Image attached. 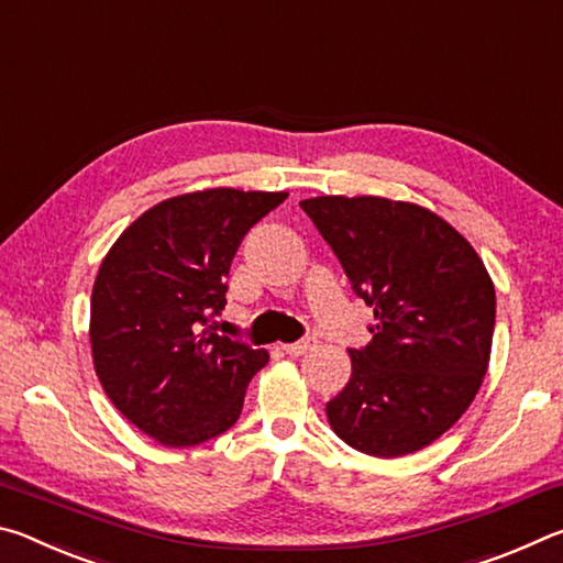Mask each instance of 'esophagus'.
Listing matches in <instances>:
<instances>
[{
    "instance_id": "34e87169",
    "label": "esophagus",
    "mask_w": 563,
    "mask_h": 563,
    "mask_svg": "<svg viewBox=\"0 0 563 563\" xmlns=\"http://www.w3.org/2000/svg\"><path fill=\"white\" fill-rule=\"evenodd\" d=\"M316 347H318V338H302L298 342H290V345H283V350L292 357H300V355H305V352H310Z\"/></svg>"
}]
</instances>
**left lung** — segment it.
Listing matches in <instances>:
<instances>
[{
    "label": "left lung",
    "instance_id": "1",
    "mask_svg": "<svg viewBox=\"0 0 563 563\" xmlns=\"http://www.w3.org/2000/svg\"><path fill=\"white\" fill-rule=\"evenodd\" d=\"M300 208L375 312L352 347L350 383L325 412L352 450L399 456L434 442L487 375L497 298L487 268L427 208L375 196H320Z\"/></svg>",
    "mask_w": 563,
    "mask_h": 563
}]
</instances>
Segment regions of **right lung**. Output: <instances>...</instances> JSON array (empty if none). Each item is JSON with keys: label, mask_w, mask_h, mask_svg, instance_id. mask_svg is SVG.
Listing matches in <instances>:
<instances>
[{"label": "right lung", "mask_w": 563, "mask_h": 563, "mask_svg": "<svg viewBox=\"0 0 563 563\" xmlns=\"http://www.w3.org/2000/svg\"><path fill=\"white\" fill-rule=\"evenodd\" d=\"M285 198L235 188L168 198L103 258L91 292L93 367L119 412L161 444H201L241 417L268 352L211 322L245 233Z\"/></svg>", "instance_id": "obj_1"}]
</instances>
